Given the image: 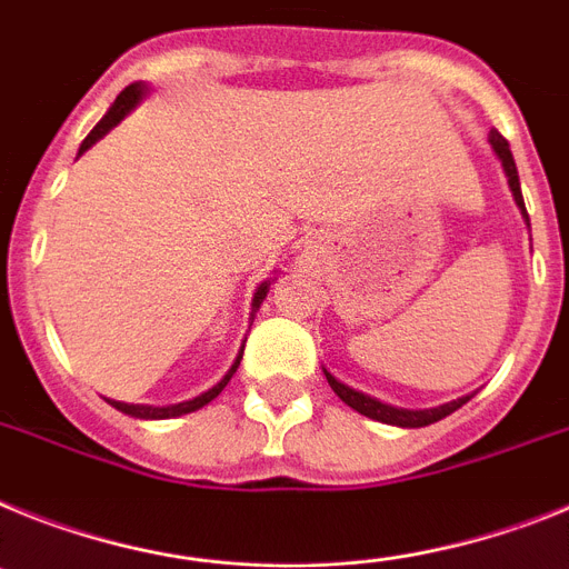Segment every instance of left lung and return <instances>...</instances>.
Segmentation results:
<instances>
[{
    "label": "left lung",
    "mask_w": 569,
    "mask_h": 569,
    "mask_svg": "<svg viewBox=\"0 0 569 569\" xmlns=\"http://www.w3.org/2000/svg\"><path fill=\"white\" fill-rule=\"evenodd\" d=\"M487 142H490L492 154H496L498 162H501L503 177H507V186H510V191H512V200H516L518 211H521L523 226L530 229V214H527V209H523L521 182H518V168H516V160H512L510 142L503 140V137L498 134L496 128H492V131H490ZM530 240H532V237H530ZM323 375H326V380H329V387L335 389V395H338V398L346 403V407H352L355 412L367 415V418H372V421L389 423V427H403V429L429 427V423L441 421V418L452 415V412H456V409H461L463 403H467L469 398H472V395H463V398H458V401L441 403V407H432V409H401V407H392V403L378 401V398H372V395H363V392H358V389L346 387V383H340V380L335 378L332 372H326V369H323Z\"/></svg>",
    "instance_id": "left-lung-1"
}]
</instances>
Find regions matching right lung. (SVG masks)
<instances>
[{
  "instance_id": "1",
  "label": "right lung",
  "mask_w": 569,
  "mask_h": 569,
  "mask_svg": "<svg viewBox=\"0 0 569 569\" xmlns=\"http://www.w3.org/2000/svg\"><path fill=\"white\" fill-rule=\"evenodd\" d=\"M146 97H148V86H142V82H134V86H128L126 91H122L120 97L113 100V106L108 108L106 117H102V120L97 122V126H93L91 134H88L86 140H82V146H79V154L77 157L86 154V151L93 146V142H100L102 137H106L113 126H120V122L126 120L128 113L134 111V108L140 106V102L146 100ZM269 286H271V280H263V283H260L254 289V298H251V318L249 320H254L257 309H260V303H263L266 295H269ZM243 346H240V352H237V358H234V363H231L229 372H226L223 378H220V383H214V387L206 389V392L197 395V398H191V401L168 403V407H146V403H126V401H108V403H111L113 409H120V412L131 415V418H142V421H162V418H180V415L197 412V409H202V407H206V403L214 401L217 395L223 392L226 383H229V380H231V375H234L237 367H240V360H243Z\"/></svg>"
}]
</instances>
